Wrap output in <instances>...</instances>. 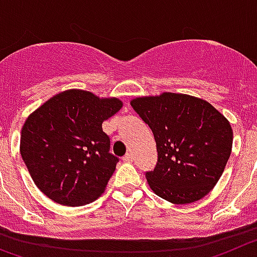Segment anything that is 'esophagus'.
Masks as SVG:
<instances>
[{
  "instance_id": "obj_1",
  "label": "esophagus",
  "mask_w": 257,
  "mask_h": 257,
  "mask_svg": "<svg viewBox=\"0 0 257 257\" xmlns=\"http://www.w3.org/2000/svg\"><path fill=\"white\" fill-rule=\"evenodd\" d=\"M122 160L125 163H132L133 162V155H132V154H126V155L122 158Z\"/></svg>"
}]
</instances>
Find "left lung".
Wrapping results in <instances>:
<instances>
[{
	"instance_id": "obj_1",
	"label": "left lung",
	"mask_w": 257,
	"mask_h": 257,
	"mask_svg": "<svg viewBox=\"0 0 257 257\" xmlns=\"http://www.w3.org/2000/svg\"><path fill=\"white\" fill-rule=\"evenodd\" d=\"M133 110L153 131L158 150L151 190L175 204L202 199L221 177L233 146L230 122L204 99L163 93L132 99Z\"/></svg>"
}]
</instances>
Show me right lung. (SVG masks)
<instances>
[{
  "label": "right lung",
  "instance_id": "1",
  "mask_svg": "<svg viewBox=\"0 0 257 257\" xmlns=\"http://www.w3.org/2000/svg\"><path fill=\"white\" fill-rule=\"evenodd\" d=\"M121 107L117 98L70 89L27 117L21 136L22 159L48 198L79 207L103 193L119 159L110 153V137L102 131V122Z\"/></svg>",
  "mask_w": 257,
  "mask_h": 257
}]
</instances>
